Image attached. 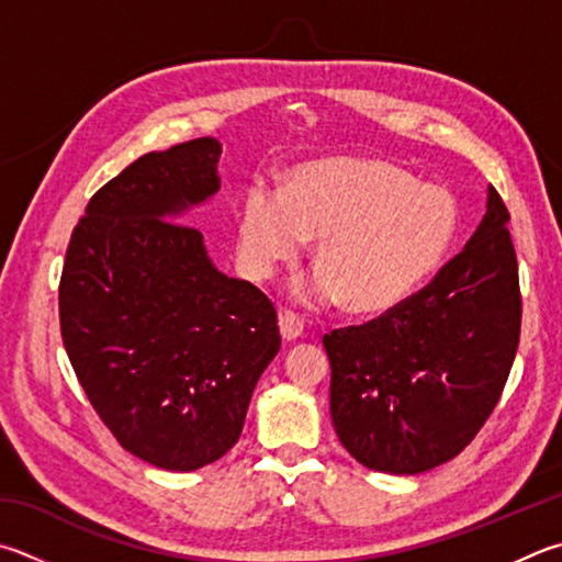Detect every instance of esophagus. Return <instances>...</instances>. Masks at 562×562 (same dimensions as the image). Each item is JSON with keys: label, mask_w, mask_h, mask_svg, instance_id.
I'll list each match as a JSON object with an SVG mask.
<instances>
[{"label": "esophagus", "mask_w": 562, "mask_h": 562, "mask_svg": "<svg viewBox=\"0 0 562 562\" xmlns=\"http://www.w3.org/2000/svg\"><path fill=\"white\" fill-rule=\"evenodd\" d=\"M280 334L284 341H297L300 336L304 334V324L297 314L292 312H282L280 314Z\"/></svg>", "instance_id": "1"}]
</instances>
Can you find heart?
Returning <instances> with one entry per match:
<instances>
[{"label":"heart","mask_w":562,"mask_h":562,"mask_svg":"<svg viewBox=\"0 0 562 562\" xmlns=\"http://www.w3.org/2000/svg\"><path fill=\"white\" fill-rule=\"evenodd\" d=\"M457 226V201L445 187L415 181L391 161L339 157L294 169L282 191L252 183L238 216V252L262 282L319 237V270L300 300L310 307L346 300L356 314H381L440 270Z\"/></svg>","instance_id":"heart-1"}]
</instances>
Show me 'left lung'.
<instances>
[{"label":"left lung","mask_w":562,"mask_h":562,"mask_svg":"<svg viewBox=\"0 0 562 562\" xmlns=\"http://www.w3.org/2000/svg\"><path fill=\"white\" fill-rule=\"evenodd\" d=\"M508 211L494 187L464 250L379 319L324 336L331 423L356 462L420 474L482 430L512 371L521 292Z\"/></svg>","instance_id":"obj_1"}]
</instances>
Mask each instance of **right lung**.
<instances>
[{"label": "right lung", "mask_w": 562, "mask_h": 562, "mask_svg": "<svg viewBox=\"0 0 562 562\" xmlns=\"http://www.w3.org/2000/svg\"><path fill=\"white\" fill-rule=\"evenodd\" d=\"M221 142L132 161L70 236L58 312L70 366L117 442L193 472L238 442L255 385L280 351L272 302L213 265L183 226L221 189Z\"/></svg>", "instance_id": "right-lung-1"}]
</instances>
